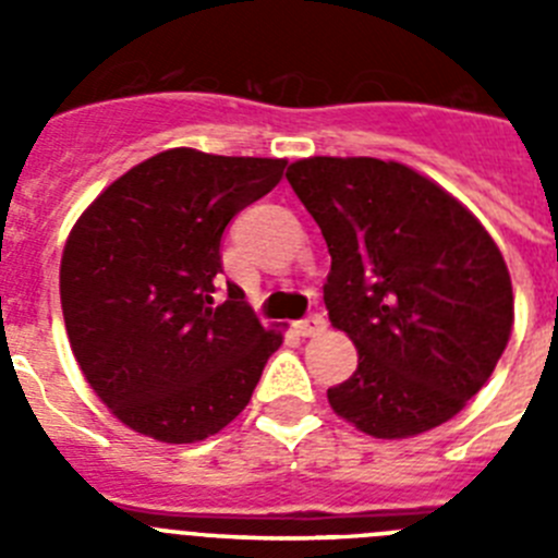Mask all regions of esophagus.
<instances>
[{
	"label": "esophagus",
	"mask_w": 558,
	"mask_h": 558,
	"mask_svg": "<svg viewBox=\"0 0 558 558\" xmlns=\"http://www.w3.org/2000/svg\"><path fill=\"white\" fill-rule=\"evenodd\" d=\"M327 329V322H324V315H307L302 322H295V332L302 335V338H315V335H322Z\"/></svg>",
	"instance_id": "34e87169"
}]
</instances>
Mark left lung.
<instances>
[{
  "mask_svg": "<svg viewBox=\"0 0 558 558\" xmlns=\"http://www.w3.org/2000/svg\"><path fill=\"white\" fill-rule=\"evenodd\" d=\"M288 181L327 240L324 302L357 349L327 399L374 438L445 425L495 372L514 293L500 248L450 192L399 161L313 156Z\"/></svg>",
  "mask_w": 558,
  "mask_h": 558,
  "instance_id": "8db88e82",
  "label": "left lung"
}]
</instances>
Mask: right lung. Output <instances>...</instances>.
<instances>
[{
    "instance_id": "right-lung-1",
    "label": "right lung",
    "mask_w": 558,
    "mask_h": 558,
    "mask_svg": "<svg viewBox=\"0 0 558 558\" xmlns=\"http://www.w3.org/2000/svg\"><path fill=\"white\" fill-rule=\"evenodd\" d=\"M288 159L172 147L131 167L72 226L61 307L83 377L131 430L195 445L248 405L282 332L220 288V236Z\"/></svg>"
}]
</instances>
